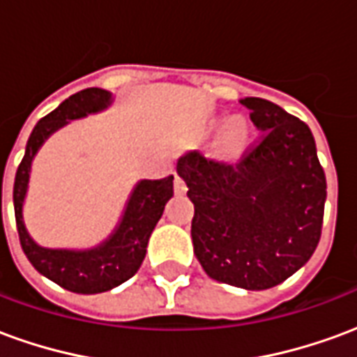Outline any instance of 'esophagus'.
Returning a JSON list of instances; mask_svg holds the SVG:
<instances>
[{"instance_id":"34e87169","label":"esophagus","mask_w":357,"mask_h":357,"mask_svg":"<svg viewBox=\"0 0 357 357\" xmlns=\"http://www.w3.org/2000/svg\"><path fill=\"white\" fill-rule=\"evenodd\" d=\"M174 191H176V193H178V195H183L187 191L185 181L179 178L178 174H176V178H174Z\"/></svg>"}]
</instances>
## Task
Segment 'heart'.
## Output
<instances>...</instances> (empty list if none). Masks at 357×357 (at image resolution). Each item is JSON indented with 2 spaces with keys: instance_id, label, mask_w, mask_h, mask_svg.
Instances as JSON below:
<instances>
[{
  "instance_id": "1",
  "label": "heart",
  "mask_w": 357,
  "mask_h": 357,
  "mask_svg": "<svg viewBox=\"0 0 357 357\" xmlns=\"http://www.w3.org/2000/svg\"><path fill=\"white\" fill-rule=\"evenodd\" d=\"M222 126H224L222 153L227 156H237L248 145L250 135H252V128H250V124L245 118L241 116L231 118V120H227Z\"/></svg>"
}]
</instances>
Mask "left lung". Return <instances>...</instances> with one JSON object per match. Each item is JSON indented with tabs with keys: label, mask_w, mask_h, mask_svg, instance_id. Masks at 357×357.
Listing matches in <instances>:
<instances>
[{
	"label": "left lung",
	"mask_w": 357,
	"mask_h": 357,
	"mask_svg": "<svg viewBox=\"0 0 357 357\" xmlns=\"http://www.w3.org/2000/svg\"><path fill=\"white\" fill-rule=\"evenodd\" d=\"M241 105L262 139L237 162L189 151L178 174L195 204L191 237L208 277L247 291L283 283L321 237L327 181L302 120L260 97Z\"/></svg>",
	"instance_id": "8db88e82"
}]
</instances>
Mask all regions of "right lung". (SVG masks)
Returning <instances> with one entry per match:
<instances>
[{"mask_svg":"<svg viewBox=\"0 0 357 357\" xmlns=\"http://www.w3.org/2000/svg\"><path fill=\"white\" fill-rule=\"evenodd\" d=\"M112 101L114 97L107 89L88 88L70 95L53 112L43 116L28 137L24 158L17 170L13 187L17 231L26 258L43 277L78 294L110 291L137 273L147 252L149 237L162 216L166 202L174 195V176L164 179H139L126 201L116 227L107 239L91 248H47L32 239L24 224V201L34 156L57 130L73 120L107 110Z\"/></svg>","mask_w":357,"mask_h":357,"instance_id":"obj_1","label":"right lung"}]
</instances>
